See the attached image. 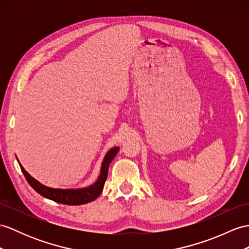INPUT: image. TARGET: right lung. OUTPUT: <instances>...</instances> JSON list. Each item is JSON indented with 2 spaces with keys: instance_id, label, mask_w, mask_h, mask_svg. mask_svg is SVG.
<instances>
[{
  "instance_id": "1",
  "label": "right lung",
  "mask_w": 249,
  "mask_h": 249,
  "mask_svg": "<svg viewBox=\"0 0 249 249\" xmlns=\"http://www.w3.org/2000/svg\"><path fill=\"white\" fill-rule=\"evenodd\" d=\"M119 147H114L108 150L104 157V160L101 162L99 178L94 184L83 188H71V189H61V188H51L43 184H41L36 178L30 175L19 161L21 170L25 177L28 184L33 187V189L37 191L39 195L44 196L48 199H52L53 202H57L64 205H82L87 204L95 199L100 196V193L104 190V186L107 177L108 166L114 157L118 153ZM18 160V159H17Z\"/></svg>"
}]
</instances>
